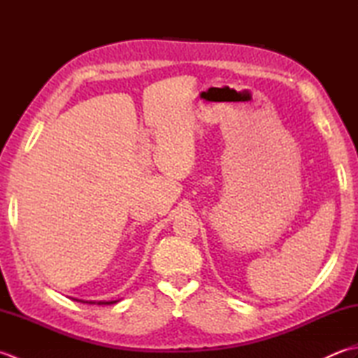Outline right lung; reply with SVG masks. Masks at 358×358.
<instances>
[{"label": "right lung", "mask_w": 358, "mask_h": 358, "mask_svg": "<svg viewBox=\"0 0 358 358\" xmlns=\"http://www.w3.org/2000/svg\"><path fill=\"white\" fill-rule=\"evenodd\" d=\"M73 300H77V301H83V303H89V305H113V303H117V301H85V300H78V299H73Z\"/></svg>", "instance_id": "add662e5"}]
</instances>
